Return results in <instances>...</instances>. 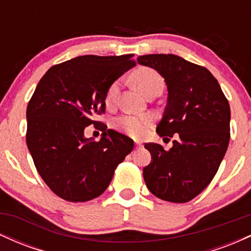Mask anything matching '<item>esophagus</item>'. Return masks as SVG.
I'll return each mask as SVG.
<instances>
[{"label": "esophagus", "instance_id": "1", "mask_svg": "<svg viewBox=\"0 0 251 251\" xmlns=\"http://www.w3.org/2000/svg\"><path fill=\"white\" fill-rule=\"evenodd\" d=\"M143 144L142 142H139V140H135V148H142Z\"/></svg>", "mask_w": 251, "mask_h": 251}]
</instances>
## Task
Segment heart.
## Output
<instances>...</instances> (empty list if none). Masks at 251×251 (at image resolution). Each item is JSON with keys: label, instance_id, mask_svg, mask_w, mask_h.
Returning a JSON list of instances; mask_svg holds the SVG:
<instances>
[{"label": "heart", "instance_id": "heart-1", "mask_svg": "<svg viewBox=\"0 0 251 251\" xmlns=\"http://www.w3.org/2000/svg\"><path fill=\"white\" fill-rule=\"evenodd\" d=\"M132 81L134 86L143 92L144 94L149 89L163 86V79L158 72L149 67H140L132 74ZM118 91V82H113L109 86L106 93V102L109 103L114 100ZM151 117L148 114H140V116H133V114H125L117 120L116 126L122 131L132 135V137H142L145 133L146 129L151 125Z\"/></svg>", "mask_w": 251, "mask_h": 251}]
</instances>
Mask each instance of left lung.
I'll return each instance as SVG.
<instances>
[{"instance_id":"1","label":"left lung","mask_w":251,"mask_h":251,"mask_svg":"<svg viewBox=\"0 0 251 251\" xmlns=\"http://www.w3.org/2000/svg\"><path fill=\"white\" fill-rule=\"evenodd\" d=\"M137 61L165 80L168 100L157 133L177 139L169 151L146 144L152 160L143 169L144 180L155 197L186 203L209 185L223 160L230 140L229 102L205 67L174 54H149Z\"/></svg>"}]
</instances>
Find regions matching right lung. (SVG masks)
<instances>
[{
  "instance_id": "1",
  "label": "right lung",
  "mask_w": 251,
  "mask_h": 251,
  "mask_svg": "<svg viewBox=\"0 0 251 251\" xmlns=\"http://www.w3.org/2000/svg\"><path fill=\"white\" fill-rule=\"evenodd\" d=\"M133 54L83 55L53 66L37 83L27 107V146L37 172L54 194L87 201L107 189L133 140L103 125L101 138L85 128L103 113L109 86L134 67Z\"/></svg>"
}]
</instances>
